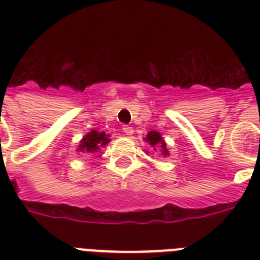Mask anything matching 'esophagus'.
Returning <instances> with one entry per match:
<instances>
[{
    "mask_svg": "<svg viewBox=\"0 0 260 260\" xmlns=\"http://www.w3.org/2000/svg\"><path fill=\"white\" fill-rule=\"evenodd\" d=\"M123 132L126 135V136H131V135L134 134V128L129 125H123Z\"/></svg>",
    "mask_w": 260,
    "mask_h": 260,
    "instance_id": "obj_1",
    "label": "esophagus"
}]
</instances>
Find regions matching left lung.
I'll list each match as a JSON object with an SVG mask.
<instances>
[{
	"instance_id": "8db88e82",
	"label": "left lung",
	"mask_w": 260,
	"mask_h": 260,
	"mask_svg": "<svg viewBox=\"0 0 260 260\" xmlns=\"http://www.w3.org/2000/svg\"><path fill=\"white\" fill-rule=\"evenodd\" d=\"M145 140L150 144V147L153 148V150H157V148L161 147L162 148V150H161V152H162L164 156H165V154H168L165 143H164V140L161 139V135L158 134V132H156V131H150L149 134L147 135V139H145Z\"/></svg>"
}]
</instances>
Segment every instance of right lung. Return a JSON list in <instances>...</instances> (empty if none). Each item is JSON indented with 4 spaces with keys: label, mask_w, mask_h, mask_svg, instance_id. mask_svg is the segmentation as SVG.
<instances>
[{
    "label": "right lung",
    "mask_w": 260,
    "mask_h": 260,
    "mask_svg": "<svg viewBox=\"0 0 260 260\" xmlns=\"http://www.w3.org/2000/svg\"><path fill=\"white\" fill-rule=\"evenodd\" d=\"M110 143L108 137H107L106 132H96V131H91L89 134L83 137V140L80 141L79 149L83 153H95L100 148L107 145Z\"/></svg>",
    "instance_id": "obj_1"
}]
</instances>
